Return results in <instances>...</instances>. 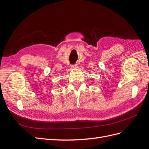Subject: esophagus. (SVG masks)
Masks as SVG:
<instances>
[{
	"label": "esophagus",
	"mask_w": 149,
	"mask_h": 149,
	"mask_svg": "<svg viewBox=\"0 0 149 149\" xmlns=\"http://www.w3.org/2000/svg\"><path fill=\"white\" fill-rule=\"evenodd\" d=\"M72 68H78V65L77 64H74V65H71Z\"/></svg>",
	"instance_id": "34e87169"
}]
</instances>
